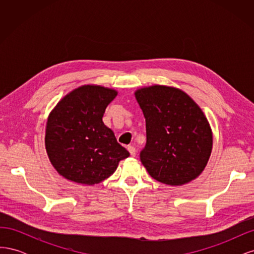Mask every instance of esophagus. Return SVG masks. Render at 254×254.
<instances>
[{"mask_svg":"<svg viewBox=\"0 0 254 254\" xmlns=\"http://www.w3.org/2000/svg\"><path fill=\"white\" fill-rule=\"evenodd\" d=\"M127 149H128V151L130 152V155H131L132 157H134V156H135L136 150H135V148L133 147V146H128Z\"/></svg>","mask_w":254,"mask_h":254,"instance_id":"1","label":"esophagus"}]
</instances>
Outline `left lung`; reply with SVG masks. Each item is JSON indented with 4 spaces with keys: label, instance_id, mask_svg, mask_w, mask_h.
<instances>
[{
    "label": "left lung",
    "instance_id": "left-lung-1",
    "mask_svg": "<svg viewBox=\"0 0 254 254\" xmlns=\"http://www.w3.org/2000/svg\"><path fill=\"white\" fill-rule=\"evenodd\" d=\"M146 122L140 153L146 171L167 186H183L200 175L210 159L213 134L204 113L186 92L153 84L137 89Z\"/></svg>",
    "mask_w": 254,
    "mask_h": 254
}]
</instances>
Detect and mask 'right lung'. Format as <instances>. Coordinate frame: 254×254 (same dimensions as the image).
I'll return each instance as SVG.
<instances>
[{
	"label": "right lung",
	"mask_w": 254,
	"mask_h": 254,
	"mask_svg": "<svg viewBox=\"0 0 254 254\" xmlns=\"http://www.w3.org/2000/svg\"><path fill=\"white\" fill-rule=\"evenodd\" d=\"M118 91L84 84L67 93L55 106L45 128V149L57 173L66 180L94 186L129 157L103 117Z\"/></svg>",
	"instance_id": "right-lung-1"
}]
</instances>
